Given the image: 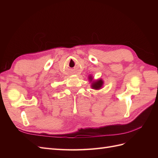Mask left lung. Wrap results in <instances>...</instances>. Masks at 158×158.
I'll return each instance as SVG.
<instances>
[{
    "label": "left lung",
    "instance_id": "obj_1",
    "mask_svg": "<svg viewBox=\"0 0 158 158\" xmlns=\"http://www.w3.org/2000/svg\"><path fill=\"white\" fill-rule=\"evenodd\" d=\"M89 79H90V80H92L91 77H89ZM102 84H103V81L102 80H99L97 81V82H95L92 84V88H94L95 89H98L102 86Z\"/></svg>",
    "mask_w": 158,
    "mask_h": 158
}]
</instances>
